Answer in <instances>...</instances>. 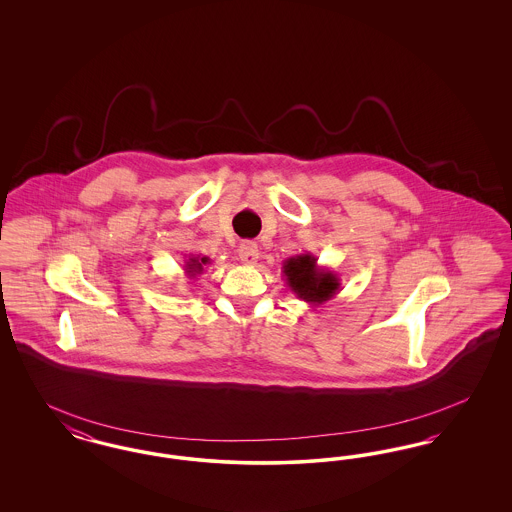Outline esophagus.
I'll list each match as a JSON object with an SVG mask.
<instances>
[{"mask_svg":"<svg viewBox=\"0 0 512 512\" xmlns=\"http://www.w3.org/2000/svg\"><path fill=\"white\" fill-rule=\"evenodd\" d=\"M259 259V247L253 242H244L240 245V261L244 265H255Z\"/></svg>","mask_w":512,"mask_h":512,"instance_id":"esophagus-1","label":"esophagus"}]
</instances>
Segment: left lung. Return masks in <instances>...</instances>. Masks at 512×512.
<instances>
[{"label": "left lung", "mask_w": 512, "mask_h": 512, "mask_svg": "<svg viewBox=\"0 0 512 512\" xmlns=\"http://www.w3.org/2000/svg\"><path fill=\"white\" fill-rule=\"evenodd\" d=\"M317 261V257L307 251L288 257L282 263L288 288L309 305H322L341 290L338 274L330 268L318 267Z\"/></svg>", "instance_id": "left-lung-1"}]
</instances>
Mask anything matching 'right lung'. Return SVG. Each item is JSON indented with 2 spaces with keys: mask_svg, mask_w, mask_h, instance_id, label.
Segmentation results:
<instances>
[{
  "mask_svg": "<svg viewBox=\"0 0 512 512\" xmlns=\"http://www.w3.org/2000/svg\"><path fill=\"white\" fill-rule=\"evenodd\" d=\"M209 263H211V259L205 257V255H190V259L184 265V270H186V274L190 278H195V276H199L203 272V268L207 267Z\"/></svg>",
  "mask_w": 512,
  "mask_h": 512,
  "instance_id": "add662e5",
  "label": "right lung"
}]
</instances>
